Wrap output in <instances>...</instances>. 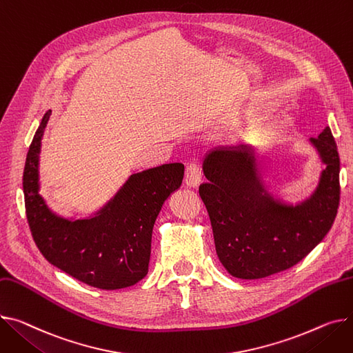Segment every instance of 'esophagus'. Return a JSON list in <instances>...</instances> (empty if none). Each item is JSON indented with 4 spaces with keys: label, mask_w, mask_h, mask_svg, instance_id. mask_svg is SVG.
Returning a JSON list of instances; mask_svg holds the SVG:
<instances>
[{
    "label": "esophagus",
    "mask_w": 353,
    "mask_h": 353,
    "mask_svg": "<svg viewBox=\"0 0 353 353\" xmlns=\"http://www.w3.org/2000/svg\"><path fill=\"white\" fill-rule=\"evenodd\" d=\"M201 181V169L197 163H190L185 169V176H184V183L187 187H197Z\"/></svg>",
    "instance_id": "esophagus-1"
}]
</instances>
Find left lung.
<instances>
[{
  "instance_id": "8db88e82",
  "label": "left lung",
  "mask_w": 353,
  "mask_h": 353,
  "mask_svg": "<svg viewBox=\"0 0 353 353\" xmlns=\"http://www.w3.org/2000/svg\"><path fill=\"white\" fill-rule=\"evenodd\" d=\"M325 169L314 194L296 205L271 196L248 146L211 150L199 189L213 228L216 252L236 278L285 271L307 256L331 230L341 199L339 154L330 126L311 137Z\"/></svg>"
}]
</instances>
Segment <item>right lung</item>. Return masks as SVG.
I'll use <instances>...</instances> for the list:
<instances>
[{
  "label": "right lung",
  "instance_id": "right-lung-1",
  "mask_svg": "<svg viewBox=\"0 0 353 353\" xmlns=\"http://www.w3.org/2000/svg\"><path fill=\"white\" fill-rule=\"evenodd\" d=\"M50 116L51 110L35 132L22 177L32 239L46 261L86 285L99 290L134 285L149 271L154 221L163 203L181 185L184 166L169 163L132 174L93 217H59L38 193L41 140Z\"/></svg>",
  "mask_w": 353,
  "mask_h": 353
}]
</instances>
